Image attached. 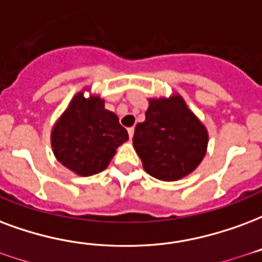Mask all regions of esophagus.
<instances>
[{"label":"esophagus","mask_w":262,"mask_h":262,"mask_svg":"<svg viewBox=\"0 0 262 262\" xmlns=\"http://www.w3.org/2000/svg\"><path fill=\"white\" fill-rule=\"evenodd\" d=\"M127 133H129V137H133V135H135V127H129V129H127Z\"/></svg>","instance_id":"34e87169"}]
</instances>
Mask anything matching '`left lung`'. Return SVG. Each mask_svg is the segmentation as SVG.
Returning <instances> with one entry per match:
<instances>
[{"mask_svg":"<svg viewBox=\"0 0 262 262\" xmlns=\"http://www.w3.org/2000/svg\"><path fill=\"white\" fill-rule=\"evenodd\" d=\"M208 133L180 96L150 100L146 121L135 127L133 146L144 170L173 182L199 166L207 151Z\"/></svg>","mask_w":262,"mask_h":262,"instance_id":"1","label":"left lung"}]
</instances>
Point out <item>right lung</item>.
<instances>
[{"instance_id":"obj_1","label":"right lung","mask_w":262,"mask_h":262,"mask_svg":"<svg viewBox=\"0 0 262 262\" xmlns=\"http://www.w3.org/2000/svg\"><path fill=\"white\" fill-rule=\"evenodd\" d=\"M129 139L114 112L100 97L73 100L51 133L54 154L62 165L80 176H92L108 166L115 150Z\"/></svg>"}]
</instances>
